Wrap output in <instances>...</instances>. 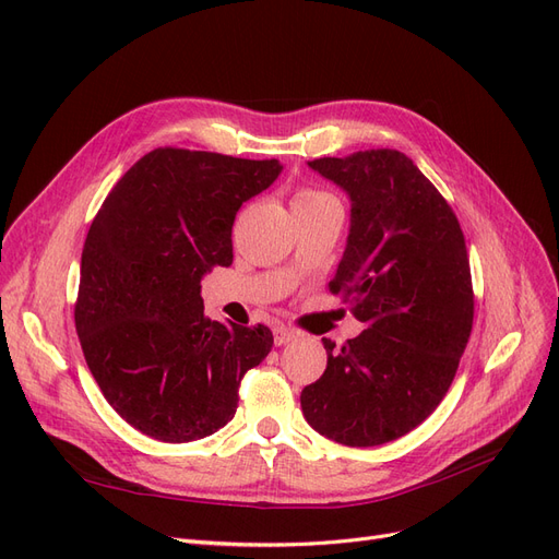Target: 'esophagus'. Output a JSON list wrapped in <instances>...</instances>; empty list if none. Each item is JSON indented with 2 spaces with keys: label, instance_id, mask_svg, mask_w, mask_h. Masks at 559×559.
Wrapping results in <instances>:
<instances>
[{
  "label": "esophagus",
  "instance_id": "esophagus-1",
  "mask_svg": "<svg viewBox=\"0 0 559 559\" xmlns=\"http://www.w3.org/2000/svg\"><path fill=\"white\" fill-rule=\"evenodd\" d=\"M295 338H297V332H295V330L285 328V325H276V328H274V341H276V346L290 344V341H295Z\"/></svg>",
  "mask_w": 559,
  "mask_h": 559
}]
</instances>
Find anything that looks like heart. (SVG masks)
Here are the masks:
<instances>
[{
	"label": "heart",
	"mask_w": 559,
	"mask_h": 559,
	"mask_svg": "<svg viewBox=\"0 0 559 559\" xmlns=\"http://www.w3.org/2000/svg\"><path fill=\"white\" fill-rule=\"evenodd\" d=\"M325 200H334L328 192H320V190H299L295 197V206L301 204H313V202H325Z\"/></svg>",
	"instance_id": "b5f03b06"
}]
</instances>
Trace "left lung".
<instances>
[{
    "mask_svg": "<svg viewBox=\"0 0 559 559\" xmlns=\"http://www.w3.org/2000/svg\"><path fill=\"white\" fill-rule=\"evenodd\" d=\"M350 197V234L330 290L365 332L336 348L301 390L304 418L336 443L400 439L453 383L474 325L469 255L457 215L400 151L309 162Z\"/></svg>",
    "mask_w": 559,
    "mask_h": 559,
    "instance_id": "left-lung-1",
    "label": "left lung"
}]
</instances>
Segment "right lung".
<instances>
[{"label":"right lung","instance_id":"1","mask_svg":"<svg viewBox=\"0 0 559 559\" xmlns=\"http://www.w3.org/2000/svg\"><path fill=\"white\" fill-rule=\"evenodd\" d=\"M278 159L155 148L106 197L90 225L74 306L102 394L141 435L204 439L239 406V385L274 346L269 328L204 316L202 276L231 264V225L272 186Z\"/></svg>","mask_w":559,"mask_h":559}]
</instances>
